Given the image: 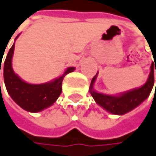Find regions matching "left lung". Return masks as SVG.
<instances>
[{
    "label": "left lung",
    "mask_w": 156,
    "mask_h": 156,
    "mask_svg": "<svg viewBox=\"0 0 156 156\" xmlns=\"http://www.w3.org/2000/svg\"><path fill=\"white\" fill-rule=\"evenodd\" d=\"M152 63L150 66V73L147 82L140 88L134 89L132 90L123 93L119 96H109L101 93L95 91L93 90V84L96 81V75L92 78L90 86V92L91 94L92 97L95 99L96 102L103 108L108 111L109 113L113 114H125L131 111L132 109L136 108L138 105H140L143 101L146 100L149 96L150 92L152 90L154 83V71L156 73V65L155 66ZM156 69H154V68ZM156 90V83H155Z\"/></svg>",
    "instance_id": "8db88e82"
}]
</instances>
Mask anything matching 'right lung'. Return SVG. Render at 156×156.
Here are the masks:
<instances>
[{
  "label": "right lung",
  "instance_id": "1",
  "mask_svg": "<svg viewBox=\"0 0 156 156\" xmlns=\"http://www.w3.org/2000/svg\"><path fill=\"white\" fill-rule=\"evenodd\" d=\"M13 50L14 43L9 49L3 67L4 83L12 99L22 108L31 113H37L50 107L55 102L62 91L61 85L64 77L69 73L73 72L75 67H68L62 76L52 82L42 84L28 83L13 73L12 67Z\"/></svg>",
  "mask_w": 156,
  "mask_h": 156
}]
</instances>
